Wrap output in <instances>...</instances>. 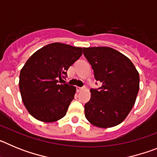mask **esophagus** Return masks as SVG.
<instances>
[{
    "label": "esophagus",
    "mask_w": 157,
    "mask_h": 157,
    "mask_svg": "<svg viewBox=\"0 0 157 157\" xmlns=\"http://www.w3.org/2000/svg\"><path fill=\"white\" fill-rule=\"evenodd\" d=\"M83 89L82 88V87H76V90H77V92H80V91L82 90Z\"/></svg>",
    "instance_id": "esophagus-1"
}]
</instances>
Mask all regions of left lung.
I'll list each match as a JSON object with an SVG mask.
<instances>
[{
	"mask_svg": "<svg viewBox=\"0 0 157 157\" xmlns=\"http://www.w3.org/2000/svg\"><path fill=\"white\" fill-rule=\"evenodd\" d=\"M97 81L102 86L91 89L85 105L90 123L101 128L121 123L135 103L139 90V74L129 58L110 47L83 48Z\"/></svg>",
	"mask_w": 157,
	"mask_h": 157,
	"instance_id": "1",
	"label": "left lung"
}]
</instances>
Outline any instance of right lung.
I'll list each match as a JSON object with an SVG mask.
<instances>
[{
  "instance_id": "1",
  "label": "right lung",
  "mask_w": 157,
  "mask_h": 157,
  "mask_svg": "<svg viewBox=\"0 0 157 157\" xmlns=\"http://www.w3.org/2000/svg\"><path fill=\"white\" fill-rule=\"evenodd\" d=\"M82 54V48L55 42L40 48L26 62L19 75V90L26 109L36 120L50 123L66 115L76 88L60 81Z\"/></svg>"
}]
</instances>
